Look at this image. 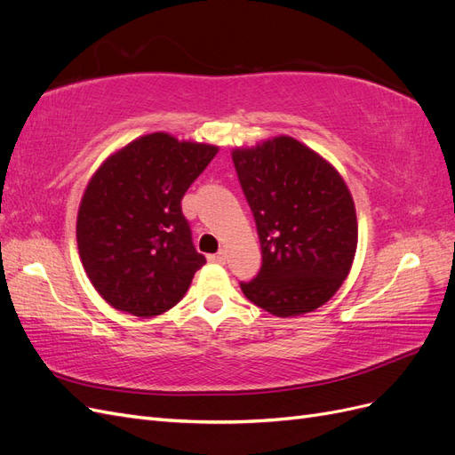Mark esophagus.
Masks as SVG:
<instances>
[{"instance_id":"34e87169","label":"esophagus","mask_w":455,"mask_h":455,"mask_svg":"<svg viewBox=\"0 0 455 455\" xmlns=\"http://www.w3.org/2000/svg\"><path fill=\"white\" fill-rule=\"evenodd\" d=\"M209 261H212V264H226V251H220L218 254H211Z\"/></svg>"}]
</instances>
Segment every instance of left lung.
Instances as JSON below:
<instances>
[{
    "label": "left lung",
    "mask_w": 455,
    "mask_h": 455,
    "mask_svg": "<svg viewBox=\"0 0 455 455\" xmlns=\"http://www.w3.org/2000/svg\"><path fill=\"white\" fill-rule=\"evenodd\" d=\"M231 157L261 244L259 273L241 283L243 294L283 319L324 306L347 279L359 241L346 180L286 134Z\"/></svg>",
    "instance_id": "8db88e82"
}]
</instances>
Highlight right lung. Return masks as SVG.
Returning a JSON list of instances; mask_svg holds the SVG:
<instances>
[{"instance_id": "add662e5", "label": "right lung", "mask_w": 455, "mask_h": 455, "mask_svg": "<svg viewBox=\"0 0 455 455\" xmlns=\"http://www.w3.org/2000/svg\"><path fill=\"white\" fill-rule=\"evenodd\" d=\"M218 146L151 132L114 151L84 191L77 249L94 291L140 319L184 298L204 266L180 201Z\"/></svg>"}]
</instances>
